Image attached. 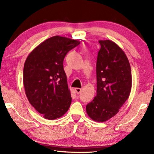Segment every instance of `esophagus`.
I'll use <instances>...</instances> for the list:
<instances>
[{"label": "esophagus", "mask_w": 154, "mask_h": 154, "mask_svg": "<svg viewBox=\"0 0 154 154\" xmlns=\"http://www.w3.org/2000/svg\"><path fill=\"white\" fill-rule=\"evenodd\" d=\"M75 91H76L77 94H79L81 93V91H82V89H80V88H75Z\"/></svg>", "instance_id": "34e87169"}]
</instances>
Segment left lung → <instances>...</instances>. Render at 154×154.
<instances>
[{
  "instance_id": "obj_1",
  "label": "left lung",
  "mask_w": 154,
  "mask_h": 154,
  "mask_svg": "<svg viewBox=\"0 0 154 154\" xmlns=\"http://www.w3.org/2000/svg\"><path fill=\"white\" fill-rule=\"evenodd\" d=\"M97 61V95L87 104V113L97 122L115 116L128 99L132 88L131 67L124 51L114 42L99 40Z\"/></svg>"
}]
</instances>
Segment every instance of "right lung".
I'll return each mask as SVG.
<instances>
[{
    "label": "right lung",
    "mask_w": 154,
    "mask_h": 154,
    "mask_svg": "<svg viewBox=\"0 0 154 154\" xmlns=\"http://www.w3.org/2000/svg\"><path fill=\"white\" fill-rule=\"evenodd\" d=\"M79 40L55 35L38 45L28 55L23 71L26 95L45 119L55 120L68 110L70 90L63 69V60Z\"/></svg>",
    "instance_id": "1"
}]
</instances>
